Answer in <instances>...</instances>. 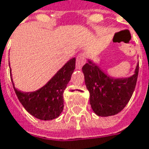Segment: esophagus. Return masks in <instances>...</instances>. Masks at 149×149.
I'll return each mask as SVG.
<instances>
[{"instance_id": "34e87169", "label": "esophagus", "mask_w": 149, "mask_h": 149, "mask_svg": "<svg viewBox=\"0 0 149 149\" xmlns=\"http://www.w3.org/2000/svg\"><path fill=\"white\" fill-rule=\"evenodd\" d=\"M85 55L83 54V53H81L77 56V61H76V68L77 69H81L83 65L85 64Z\"/></svg>"}]
</instances>
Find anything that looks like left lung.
<instances>
[{"mask_svg": "<svg viewBox=\"0 0 149 149\" xmlns=\"http://www.w3.org/2000/svg\"><path fill=\"white\" fill-rule=\"evenodd\" d=\"M82 71L90 93L92 109L97 115L109 116L120 112L131 99L137 81L139 64L135 74L128 78L110 77L91 61L83 66Z\"/></svg>", "mask_w": 149, "mask_h": 149, "instance_id": "1", "label": "left lung"}]
</instances>
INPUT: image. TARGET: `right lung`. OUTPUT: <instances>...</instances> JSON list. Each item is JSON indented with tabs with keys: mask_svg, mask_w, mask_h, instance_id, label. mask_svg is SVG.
I'll return each mask as SVG.
<instances>
[{
	"mask_svg": "<svg viewBox=\"0 0 149 149\" xmlns=\"http://www.w3.org/2000/svg\"><path fill=\"white\" fill-rule=\"evenodd\" d=\"M75 64V57L69 60L45 86L35 92L23 93L17 90L11 78L18 100L28 112L43 120L58 117L64 108L63 93L76 68Z\"/></svg>",
	"mask_w": 149,
	"mask_h": 149,
	"instance_id": "1",
	"label": "right lung"
}]
</instances>
